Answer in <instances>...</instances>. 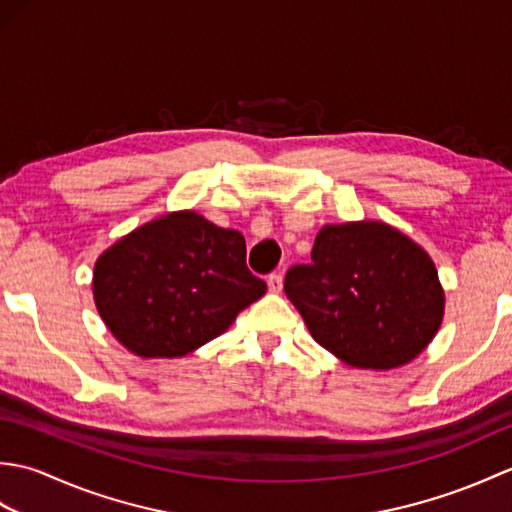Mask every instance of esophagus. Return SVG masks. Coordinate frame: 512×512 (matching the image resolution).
<instances>
[{
  "mask_svg": "<svg viewBox=\"0 0 512 512\" xmlns=\"http://www.w3.org/2000/svg\"><path fill=\"white\" fill-rule=\"evenodd\" d=\"M268 290L270 292H281V288H284V277H281L279 273H273V275H268Z\"/></svg>",
  "mask_w": 512,
  "mask_h": 512,
  "instance_id": "1",
  "label": "esophagus"
}]
</instances>
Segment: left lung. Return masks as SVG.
<instances>
[{"mask_svg": "<svg viewBox=\"0 0 512 512\" xmlns=\"http://www.w3.org/2000/svg\"><path fill=\"white\" fill-rule=\"evenodd\" d=\"M312 339L343 363L391 369L436 336L444 292L431 257L380 222L323 226L312 262L284 279Z\"/></svg>", "mask_w": 512, "mask_h": 512, "instance_id": "1", "label": "left lung"}]
</instances>
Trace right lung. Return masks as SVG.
Returning <instances> with one entry per match:
<instances>
[{
	"label": "right lung",
	"mask_w": 512,
	"mask_h": 512,
	"mask_svg": "<svg viewBox=\"0 0 512 512\" xmlns=\"http://www.w3.org/2000/svg\"><path fill=\"white\" fill-rule=\"evenodd\" d=\"M92 286L107 328L145 358L198 350L266 292L246 266L242 233L193 211L160 217L105 250Z\"/></svg>",
	"instance_id": "right-lung-1"
}]
</instances>
